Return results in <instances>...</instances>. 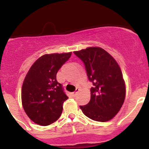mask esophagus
Returning a JSON list of instances; mask_svg holds the SVG:
<instances>
[{
  "mask_svg": "<svg viewBox=\"0 0 149 149\" xmlns=\"http://www.w3.org/2000/svg\"><path fill=\"white\" fill-rule=\"evenodd\" d=\"M80 91V89L79 88H76V91H75L74 92H73V95H76V94L77 93V92H79Z\"/></svg>",
  "mask_w": 149,
  "mask_h": 149,
  "instance_id": "1",
  "label": "esophagus"
}]
</instances>
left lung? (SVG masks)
I'll list each match as a JSON object with an SVG mask.
<instances>
[{
	"instance_id": "left-lung-1",
	"label": "left lung",
	"mask_w": 149,
	"mask_h": 149,
	"mask_svg": "<svg viewBox=\"0 0 149 149\" xmlns=\"http://www.w3.org/2000/svg\"><path fill=\"white\" fill-rule=\"evenodd\" d=\"M84 63L88 79L93 83L90 102L80 106L89 118L107 122L115 117L125 98V84L117 61L109 53L99 47L75 51Z\"/></svg>"
}]
</instances>
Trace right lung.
<instances>
[{
  "label": "right lung",
  "mask_w": 149,
  "mask_h": 149,
  "mask_svg": "<svg viewBox=\"0 0 149 149\" xmlns=\"http://www.w3.org/2000/svg\"><path fill=\"white\" fill-rule=\"evenodd\" d=\"M71 56V52L44 54L29 70L22 85V102L26 115L35 123L49 125L60 117L68 97L56 75Z\"/></svg>",
  "instance_id": "add662e5"
}]
</instances>
